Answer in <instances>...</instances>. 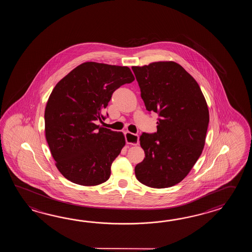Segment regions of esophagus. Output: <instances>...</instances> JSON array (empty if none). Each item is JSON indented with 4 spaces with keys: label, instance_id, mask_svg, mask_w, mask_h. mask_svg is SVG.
Returning a JSON list of instances; mask_svg holds the SVG:
<instances>
[{
    "label": "esophagus",
    "instance_id": "esophagus-1",
    "mask_svg": "<svg viewBox=\"0 0 252 252\" xmlns=\"http://www.w3.org/2000/svg\"><path fill=\"white\" fill-rule=\"evenodd\" d=\"M125 139L128 144L137 145L139 143V135L137 134L130 133V132H125Z\"/></svg>",
    "mask_w": 252,
    "mask_h": 252
}]
</instances>
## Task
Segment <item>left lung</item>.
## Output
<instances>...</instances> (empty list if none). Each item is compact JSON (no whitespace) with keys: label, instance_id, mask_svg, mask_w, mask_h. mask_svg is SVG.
I'll return each instance as SVG.
<instances>
[{"label":"left lung","instance_id":"obj_1","mask_svg":"<svg viewBox=\"0 0 252 252\" xmlns=\"http://www.w3.org/2000/svg\"><path fill=\"white\" fill-rule=\"evenodd\" d=\"M132 71L146 109L158 115L157 132L139 137L145 158L135 175L147 187L170 188L188 176L204 150L207 103L197 82L177 63L155 62Z\"/></svg>","mask_w":252,"mask_h":252}]
</instances>
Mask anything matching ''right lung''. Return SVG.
Instances as JSON below:
<instances>
[{
  "mask_svg": "<svg viewBox=\"0 0 252 252\" xmlns=\"http://www.w3.org/2000/svg\"><path fill=\"white\" fill-rule=\"evenodd\" d=\"M134 81L127 66L86 62L55 86L45 110L48 147L60 173L71 182L96 186L107 181L125 145L122 132L102 128V112L113 92Z\"/></svg>",
  "mask_w": 252,
  "mask_h": 252,
  "instance_id": "add662e5",
  "label": "right lung"
}]
</instances>
